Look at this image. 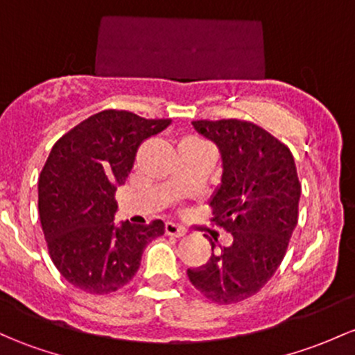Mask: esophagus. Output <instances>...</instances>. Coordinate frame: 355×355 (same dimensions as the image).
Returning <instances> with one entry per match:
<instances>
[{"instance_id":"34e87169","label":"esophagus","mask_w":355,"mask_h":355,"mask_svg":"<svg viewBox=\"0 0 355 355\" xmlns=\"http://www.w3.org/2000/svg\"><path fill=\"white\" fill-rule=\"evenodd\" d=\"M165 233L168 234V236H175V238H180L184 236L185 231L182 230L180 226H177L175 223H166L165 225Z\"/></svg>"}]
</instances>
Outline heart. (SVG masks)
<instances>
[{
  "label": "heart",
  "instance_id": "1",
  "mask_svg": "<svg viewBox=\"0 0 355 355\" xmlns=\"http://www.w3.org/2000/svg\"><path fill=\"white\" fill-rule=\"evenodd\" d=\"M202 143V141H199V139H192V137H189V139H184L182 141L180 144H200Z\"/></svg>",
  "mask_w": 355,
  "mask_h": 355
}]
</instances>
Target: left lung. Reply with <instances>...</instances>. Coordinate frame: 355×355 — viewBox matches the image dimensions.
<instances>
[{
  "label": "left lung",
  "mask_w": 355,
  "mask_h": 355,
  "mask_svg": "<svg viewBox=\"0 0 355 355\" xmlns=\"http://www.w3.org/2000/svg\"><path fill=\"white\" fill-rule=\"evenodd\" d=\"M218 144L221 187L211 200L212 223L233 241L189 268L192 286L216 304L248 300L267 284L286 255L297 225L301 184L293 153L266 129L240 119L193 121ZM212 250L214 241L211 240Z\"/></svg>",
  "instance_id": "1"
}]
</instances>
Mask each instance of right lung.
Returning a JSON list of instances; mask_svg holds the SVG:
<instances>
[{"instance_id": "obj_1", "label": "right lung", "mask_w": 355, "mask_h": 355, "mask_svg": "<svg viewBox=\"0 0 355 355\" xmlns=\"http://www.w3.org/2000/svg\"><path fill=\"white\" fill-rule=\"evenodd\" d=\"M171 119L128 110L89 115L55 141L39 177V214L47 250L62 277L89 294H110L136 275L146 245L163 221L115 226V192L148 137Z\"/></svg>"}]
</instances>
